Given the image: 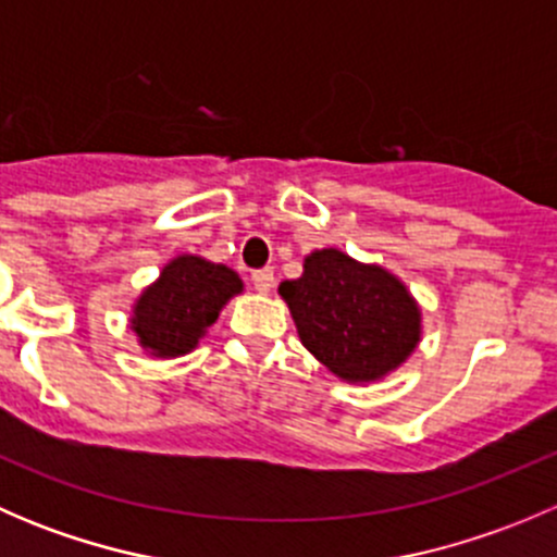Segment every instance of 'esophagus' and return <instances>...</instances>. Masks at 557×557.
Listing matches in <instances>:
<instances>
[{
    "mask_svg": "<svg viewBox=\"0 0 557 557\" xmlns=\"http://www.w3.org/2000/svg\"><path fill=\"white\" fill-rule=\"evenodd\" d=\"M252 285H256L258 294H269L274 288V272L272 269H258L252 272Z\"/></svg>",
    "mask_w": 557,
    "mask_h": 557,
    "instance_id": "1",
    "label": "esophagus"
}]
</instances>
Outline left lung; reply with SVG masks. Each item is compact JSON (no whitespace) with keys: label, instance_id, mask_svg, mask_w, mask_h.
Returning <instances> with one entry per match:
<instances>
[{"label":"left lung","instance_id":"obj_1","mask_svg":"<svg viewBox=\"0 0 557 557\" xmlns=\"http://www.w3.org/2000/svg\"><path fill=\"white\" fill-rule=\"evenodd\" d=\"M299 339L334 377L380 383L401 369L423 339V310L383 263H363L323 247L305 256V272L280 283Z\"/></svg>","mask_w":557,"mask_h":557}]
</instances>
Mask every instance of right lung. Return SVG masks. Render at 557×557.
Segmentation results:
<instances>
[{
    "mask_svg": "<svg viewBox=\"0 0 557 557\" xmlns=\"http://www.w3.org/2000/svg\"><path fill=\"white\" fill-rule=\"evenodd\" d=\"M245 290L243 277L226 263L180 252L164 263L159 277L139 290L128 329L148 356H188L205 339L223 307Z\"/></svg>",
    "mask_w": 557,
    "mask_h": 557,
    "instance_id": "1",
    "label": "right lung"
}]
</instances>
